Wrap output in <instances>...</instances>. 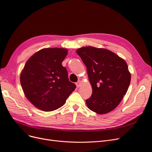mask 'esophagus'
Listing matches in <instances>:
<instances>
[{
  "instance_id": "34e87169",
  "label": "esophagus",
  "mask_w": 152,
  "mask_h": 152,
  "mask_svg": "<svg viewBox=\"0 0 152 152\" xmlns=\"http://www.w3.org/2000/svg\"><path fill=\"white\" fill-rule=\"evenodd\" d=\"M81 84V83L80 81H78L76 83V86H77V87H80Z\"/></svg>"
}]
</instances>
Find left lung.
I'll return each instance as SVG.
<instances>
[{"mask_svg": "<svg viewBox=\"0 0 152 152\" xmlns=\"http://www.w3.org/2000/svg\"><path fill=\"white\" fill-rule=\"evenodd\" d=\"M76 53L86 66L92 88L91 97L86 100L87 106L98 114L110 112L121 102L130 84L126 62L105 49L85 47Z\"/></svg>", "mask_w": 152, "mask_h": 152, "instance_id": "8db88e82", "label": "left lung"}]
</instances>
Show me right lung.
Segmentation results:
<instances>
[{"mask_svg": "<svg viewBox=\"0 0 152 152\" xmlns=\"http://www.w3.org/2000/svg\"><path fill=\"white\" fill-rule=\"evenodd\" d=\"M68 50L48 48L38 51L27 61L20 83L26 98L37 108L51 111L63 106L76 89L69 81L68 71L61 63Z\"/></svg>", "mask_w": 152, "mask_h": 152, "instance_id": "1", "label": "right lung"}]
</instances>
